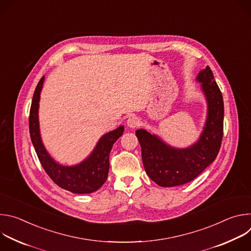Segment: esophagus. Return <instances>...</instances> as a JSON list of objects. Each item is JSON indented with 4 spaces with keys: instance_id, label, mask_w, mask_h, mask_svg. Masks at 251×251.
<instances>
[{
    "instance_id": "esophagus-1",
    "label": "esophagus",
    "mask_w": 251,
    "mask_h": 251,
    "mask_svg": "<svg viewBox=\"0 0 251 251\" xmlns=\"http://www.w3.org/2000/svg\"><path fill=\"white\" fill-rule=\"evenodd\" d=\"M127 125H128V127L134 129V128H136V127H138L140 125V120L136 116H131L127 120Z\"/></svg>"
}]
</instances>
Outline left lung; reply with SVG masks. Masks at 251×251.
Instances as JSON below:
<instances>
[{
    "mask_svg": "<svg viewBox=\"0 0 251 251\" xmlns=\"http://www.w3.org/2000/svg\"><path fill=\"white\" fill-rule=\"evenodd\" d=\"M197 80L201 83L207 101V117L203 131L194 145L176 149L144 129L136 131L145 171L161 187L181 186L193 181L220 152L224 135L223 94L209 66L200 71Z\"/></svg>",
    "mask_w": 251,
    "mask_h": 251,
    "instance_id": "1",
    "label": "left lung"
}]
</instances>
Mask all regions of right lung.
<instances>
[{"mask_svg":"<svg viewBox=\"0 0 251 251\" xmlns=\"http://www.w3.org/2000/svg\"><path fill=\"white\" fill-rule=\"evenodd\" d=\"M45 76L35 87L28 117L29 134L39 160L51 180L60 188L75 194H90L97 191L107 180L109 171V155L113 144L123 134L124 127L105 134L98 141L88 158L75 166H62L47 152L40 134L39 102Z\"/></svg>","mask_w":251,"mask_h":251,"instance_id":"1","label":"right lung"}]
</instances>
